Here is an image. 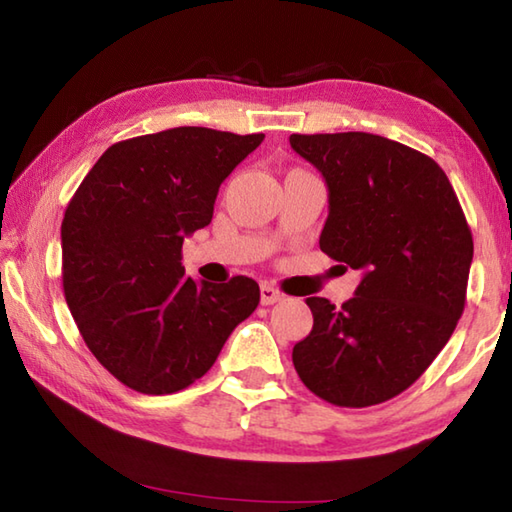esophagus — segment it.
<instances>
[{
    "instance_id": "1",
    "label": "esophagus",
    "mask_w": 512,
    "mask_h": 512,
    "mask_svg": "<svg viewBox=\"0 0 512 512\" xmlns=\"http://www.w3.org/2000/svg\"><path fill=\"white\" fill-rule=\"evenodd\" d=\"M282 298L284 293L271 287V284H262V289H259V300H262V305H275V302H280Z\"/></svg>"
}]
</instances>
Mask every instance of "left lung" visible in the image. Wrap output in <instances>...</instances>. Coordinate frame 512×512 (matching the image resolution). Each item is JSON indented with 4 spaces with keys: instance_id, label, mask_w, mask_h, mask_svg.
Wrapping results in <instances>:
<instances>
[{
    "instance_id": "8db88e82",
    "label": "left lung",
    "mask_w": 512,
    "mask_h": 512,
    "mask_svg": "<svg viewBox=\"0 0 512 512\" xmlns=\"http://www.w3.org/2000/svg\"><path fill=\"white\" fill-rule=\"evenodd\" d=\"M289 142L327 183L320 250L363 271L341 309L307 298L314 327L293 348V366L329 404H381L406 391L456 329L474 255L470 225L429 155L372 133H296Z\"/></svg>"
}]
</instances>
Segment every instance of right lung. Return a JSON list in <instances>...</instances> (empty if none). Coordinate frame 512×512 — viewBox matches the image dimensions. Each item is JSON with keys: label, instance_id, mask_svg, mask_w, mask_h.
Instances as JSON below:
<instances>
[{"label": "right lung", "instance_id": "right-lung-1", "mask_svg": "<svg viewBox=\"0 0 512 512\" xmlns=\"http://www.w3.org/2000/svg\"><path fill=\"white\" fill-rule=\"evenodd\" d=\"M201 126L112 144L65 210L63 291L85 345L146 395L183 391L259 305L246 275L185 277L183 241L212 221L219 187L262 144Z\"/></svg>", "mask_w": 512, "mask_h": 512}]
</instances>
